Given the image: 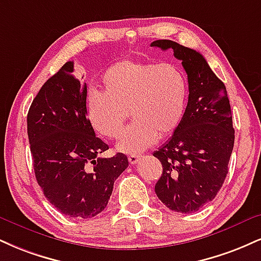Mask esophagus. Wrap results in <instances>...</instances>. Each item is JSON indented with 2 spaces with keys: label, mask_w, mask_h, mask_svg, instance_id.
<instances>
[{
  "label": "esophagus",
  "mask_w": 261,
  "mask_h": 261,
  "mask_svg": "<svg viewBox=\"0 0 261 261\" xmlns=\"http://www.w3.org/2000/svg\"><path fill=\"white\" fill-rule=\"evenodd\" d=\"M140 159H141V155H136V154L128 155V162H130V164H136Z\"/></svg>",
  "instance_id": "1"
}]
</instances>
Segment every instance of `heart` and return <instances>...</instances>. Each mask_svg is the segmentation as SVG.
Masks as SVG:
<instances>
[{
	"mask_svg": "<svg viewBox=\"0 0 261 261\" xmlns=\"http://www.w3.org/2000/svg\"><path fill=\"white\" fill-rule=\"evenodd\" d=\"M102 83L103 92L87 96V119L97 134L115 140L131 114L135 121L119 141L120 152L137 154L180 126L188 85L176 65L121 61L107 69Z\"/></svg>",
	"mask_w": 261,
	"mask_h": 261,
	"instance_id": "b5f03b06",
	"label": "heart"
}]
</instances>
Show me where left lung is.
<instances>
[{
    "mask_svg": "<svg viewBox=\"0 0 261 261\" xmlns=\"http://www.w3.org/2000/svg\"><path fill=\"white\" fill-rule=\"evenodd\" d=\"M150 46L172 49L187 73L190 95L184 119L153 155L163 166L154 187L158 198L170 210L190 214L215 198L228 172L234 143L230 100L224 83L199 52L171 40Z\"/></svg>",
    "mask_w": 261,
    "mask_h": 261,
    "instance_id": "1",
    "label": "left lung"
}]
</instances>
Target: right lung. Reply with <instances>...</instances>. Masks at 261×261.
I'll use <instances>...</instances> for the list:
<instances>
[{
  "label": "right lung",
  "mask_w": 261,
  "mask_h": 261,
  "mask_svg": "<svg viewBox=\"0 0 261 261\" xmlns=\"http://www.w3.org/2000/svg\"><path fill=\"white\" fill-rule=\"evenodd\" d=\"M86 96V84L67 62L42 85L27 118L37 184L58 212L80 219L105 210L114 181L128 165L122 153L99 156L109 147L90 125Z\"/></svg>",
  "instance_id": "obj_1"
}]
</instances>
